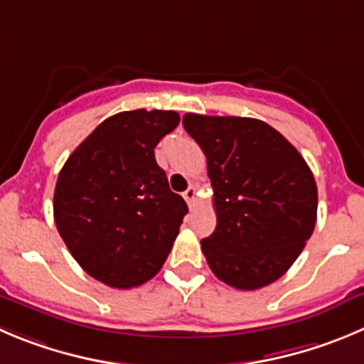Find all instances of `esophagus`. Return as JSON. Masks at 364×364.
I'll list each match as a JSON object with an SVG mask.
<instances>
[{
    "label": "esophagus",
    "mask_w": 364,
    "mask_h": 364,
    "mask_svg": "<svg viewBox=\"0 0 364 364\" xmlns=\"http://www.w3.org/2000/svg\"><path fill=\"white\" fill-rule=\"evenodd\" d=\"M184 200L188 202L189 209H191V210L195 209V200H196V188H195V186H189L188 191L184 193Z\"/></svg>",
    "instance_id": "1"
}]
</instances>
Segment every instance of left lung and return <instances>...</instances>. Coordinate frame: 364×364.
<instances>
[{
    "label": "left lung",
    "instance_id": "obj_1",
    "mask_svg": "<svg viewBox=\"0 0 364 364\" xmlns=\"http://www.w3.org/2000/svg\"><path fill=\"white\" fill-rule=\"evenodd\" d=\"M184 128L207 157L216 228L202 240L214 275L243 291L288 272L316 225L309 166L264 121L186 114Z\"/></svg>",
    "mask_w": 364,
    "mask_h": 364
}]
</instances>
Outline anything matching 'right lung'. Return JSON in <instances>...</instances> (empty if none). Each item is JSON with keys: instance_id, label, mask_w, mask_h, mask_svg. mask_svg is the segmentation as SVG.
Here are the masks:
<instances>
[{"instance_id": "add662e5", "label": "right lung", "mask_w": 364, "mask_h": 364, "mask_svg": "<svg viewBox=\"0 0 364 364\" xmlns=\"http://www.w3.org/2000/svg\"><path fill=\"white\" fill-rule=\"evenodd\" d=\"M178 121L175 110L107 117L58 173V234L75 261L110 288H136L157 275L188 214L154 151Z\"/></svg>"}]
</instances>
